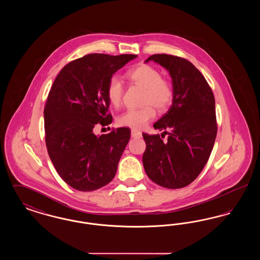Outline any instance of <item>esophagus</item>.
<instances>
[{"label": "esophagus", "mask_w": 260, "mask_h": 260, "mask_svg": "<svg viewBox=\"0 0 260 260\" xmlns=\"http://www.w3.org/2000/svg\"><path fill=\"white\" fill-rule=\"evenodd\" d=\"M131 133H132V136H133V137H140V136H142V134H141L139 131L135 129V128H133Z\"/></svg>", "instance_id": "esophagus-1"}]
</instances>
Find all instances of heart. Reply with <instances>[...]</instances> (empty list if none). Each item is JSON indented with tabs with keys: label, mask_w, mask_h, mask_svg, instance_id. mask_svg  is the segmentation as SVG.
<instances>
[{
	"label": "heart",
	"mask_w": 260,
	"mask_h": 260,
	"mask_svg": "<svg viewBox=\"0 0 260 260\" xmlns=\"http://www.w3.org/2000/svg\"><path fill=\"white\" fill-rule=\"evenodd\" d=\"M126 77L136 85L144 87L142 103L146 104L141 108L127 109L122 113L117 123L121 126L133 128H143L155 118L156 112L168 110L173 104L175 96L173 84L168 79L162 78L161 73L155 67L148 64H139L126 72ZM124 94V85L119 77L112 76L106 87V95L113 106L121 104Z\"/></svg>",
	"instance_id": "obj_1"
}]
</instances>
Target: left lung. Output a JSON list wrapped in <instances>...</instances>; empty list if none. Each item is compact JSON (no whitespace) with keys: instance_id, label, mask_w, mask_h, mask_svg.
<instances>
[{"instance_id":"left-lung-1","label":"left lung","mask_w":260,"mask_h":260,"mask_svg":"<svg viewBox=\"0 0 260 260\" xmlns=\"http://www.w3.org/2000/svg\"><path fill=\"white\" fill-rule=\"evenodd\" d=\"M150 60L169 70L175 96L169 111L154 124L164 131L161 137L143 134V167L156 184L183 188L198 177L213 148L217 134L214 95L205 77L185 58L161 53L145 62ZM165 134L169 136L167 141L162 140Z\"/></svg>"}]
</instances>
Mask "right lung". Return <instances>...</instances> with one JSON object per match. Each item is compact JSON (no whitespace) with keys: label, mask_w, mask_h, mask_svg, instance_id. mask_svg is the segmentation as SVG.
<instances>
[{"label":"right lung","mask_w":260,"mask_h":260,"mask_svg":"<svg viewBox=\"0 0 260 260\" xmlns=\"http://www.w3.org/2000/svg\"><path fill=\"white\" fill-rule=\"evenodd\" d=\"M136 54L91 53L66 64L45 104L46 145L57 173L79 191H93L114 178L131 137L128 127L96 136L92 129L113 121L106 87L113 74Z\"/></svg>","instance_id":"1"}]
</instances>
